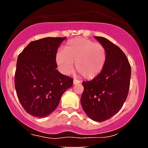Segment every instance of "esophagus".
<instances>
[{
	"label": "esophagus",
	"mask_w": 148,
	"mask_h": 148,
	"mask_svg": "<svg viewBox=\"0 0 148 148\" xmlns=\"http://www.w3.org/2000/svg\"><path fill=\"white\" fill-rule=\"evenodd\" d=\"M80 84V80L74 79V85H77V84Z\"/></svg>",
	"instance_id": "1"
}]
</instances>
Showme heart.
Listing matches in <instances>:
<instances>
[{
    "label": "heart",
    "instance_id": "1",
    "mask_svg": "<svg viewBox=\"0 0 148 148\" xmlns=\"http://www.w3.org/2000/svg\"><path fill=\"white\" fill-rule=\"evenodd\" d=\"M106 49L100 43L86 38L71 40L64 46V51L59 50L56 55V61L64 74H70L76 70L86 80L98 77L106 62Z\"/></svg>",
    "mask_w": 148,
    "mask_h": 148
}]
</instances>
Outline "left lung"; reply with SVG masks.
Listing matches in <instances>:
<instances>
[{
  "label": "left lung",
  "instance_id": "obj_1",
  "mask_svg": "<svg viewBox=\"0 0 148 148\" xmlns=\"http://www.w3.org/2000/svg\"><path fill=\"white\" fill-rule=\"evenodd\" d=\"M95 38L106 49V62L99 76L82 82L84 89L80 103L89 118L102 122L115 115L126 101L131 66L120 47L103 37L95 36Z\"/></svg>",
  "mask_w": 148,
  "mask_h": 148
}]
</instances>
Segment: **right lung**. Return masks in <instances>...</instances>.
<instances>
[{"label":"right lung","instance_id":"add662e5","mask_svg":"<svg viewBox=\"0 0 148 148\" xmlns=\"http://www.w3.org/2000/svg\"><path fill=\"white\" fill-rule=\"evenodd\" d=\"M66 38H45L32 41L18 55L15 88L26 112L36 117L53 113L63 93L73 85V78L61 74L56 55Z\"/></svg>","mask_w":148,"mask_h":148}]
</instances>
